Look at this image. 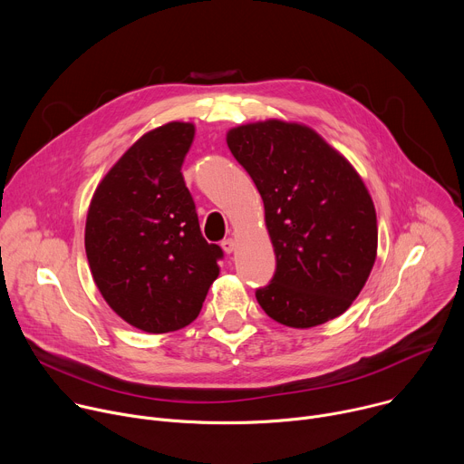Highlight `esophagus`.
I'll list each match as a JSON object with an SVG mask.
<instances>
[{
	"label": "esophagus",
	"instance_id": "esophagus-1",
	"mask_svg": "<svg viewBox=\"0 0 464 464\" xmlns=\"http://www.w3.org/2000/svg\"><path fill=\"white\" fill-rule=\"evenodd\" d=\"M222 249L226 251V253H233L235 249H237V240L235 238H226V240H222Z\"/></svg>",
	"mask_w": 464,
	"mask_h": 464
}]
</instances>
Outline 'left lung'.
<instances>
[{"instance_id":"8db88e82","label":"left lung","mask_w":464,"mask_h":464,"mask_svg":"<svg viewBox=\"0 0 464 464\" xmlns=\"http://www.w3.org/2000/svg\"><path fill=\"white\" fill-rule=\"evenodd\" d=\"M227 147L264 202L277 268L255 292L262 310L292 328L342 315L376 260L372 198L356 169L315 130L279 119L240 124Z\"/></svg>"}]
</instances>
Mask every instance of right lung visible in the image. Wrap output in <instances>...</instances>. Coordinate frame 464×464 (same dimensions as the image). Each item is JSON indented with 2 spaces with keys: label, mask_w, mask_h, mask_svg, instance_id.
Returning <instances> with one entry per match:
<instances>
[{
  "label": "right lung",
  "mask_w": 464,
  "mask_h": 464,
  "mask_svg": "<svg viewBox=\"0 0 464 464\" xmlns=\"http://www.w3.org/2000/svg\"><path fill=\"white\" fill-rule=\"evenodd\" d=\"M194 124L172 121L131 145L97 185L86 255L110 308L149 334L192 323L218 277L224 251L200 231L181 165Z\"/></svg>",
  "instance_id": "obj_1"
}]
</instances>
